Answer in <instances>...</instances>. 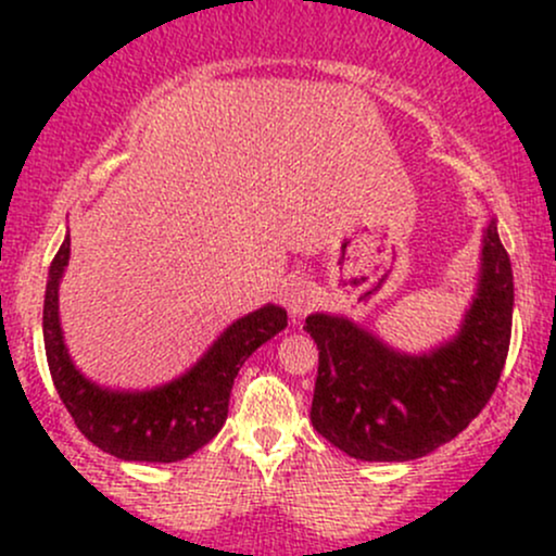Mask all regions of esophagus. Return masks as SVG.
<instances>
[{
	"mask_svg": "<svg viewBox=\"0 0 556 556\" xmlns=\"http://www.w3.org/2000/svg\"><path fill=\"white\" fill-rule=\"evenodd\" d=\"M316 287L308 282V279H295L285 292V305L290 311L292 318H303L311 308L316 305Z\"/></svg>",
	"mask_w": 556,
	"mask_h": 556,
	"instance_id": "34e87169",
	"label": "esophagus"
}]
</instances>
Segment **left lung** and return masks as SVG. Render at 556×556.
I'll use <instances>...</instances> for the list:
<instances>
[{
  "mask_svg": "<svg viewBox=\"0 0 556 556\" xmlns=\"http://www.w3.org/2000/svg\"><path fill=\"white\" fill-rule=\"evenodd\" d=\"M513 264L483 227L476 295L460 329L429 353H402L348 316L311 314L318 348L311 424L344 455L405 463L457 437L486 407L507 361L513 331Z\"/></svg>",
  "mask_w": 556,
  "mask_h": 556,
  "instance_id": "obj_1",
  "label": "left lung"
}]
</instances>
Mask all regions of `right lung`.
Masks as SVG:
<instances>
[{
	"instance_id": "obj_1",
	"label": "right lung",
	"mask_w": 556,
	"mask_h": 556,
	"mask_svg": "<svg viewBox=\"0 0 556 556\" xmlns=\"http://www.w3.org/2000/svg\"><path fill=\"white\" fill-rule=\"evenodd\" d=\"M70 235L49 266L43 295V348L60 400L83 437L127 463H177L219 433L242 363L287 327V311L266 303L238 318L182 376L154 389L101 387L70 358L60 324V282Z\"/></svg>"
}]
</instances>
